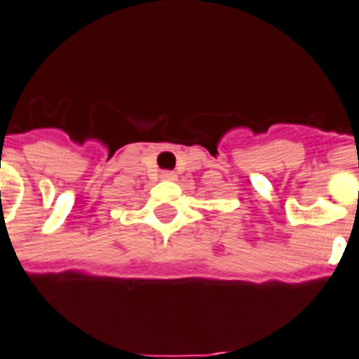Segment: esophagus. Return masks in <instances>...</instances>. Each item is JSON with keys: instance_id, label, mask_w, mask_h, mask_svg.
I'll use <instances>...</instances> for the list:
<instances>
[{"instance_id": "1", "label": "esophagus", "mask_w": 359, "mask_h": 359, "mask_svg": "<svg viewBox=\"0 0 359 359\" xmlns=\"http://www.w3.org/2000/svg\"><path fill=\"white\" fill-rule=\"evenodd\" d=\"M161 180H168V182H171V180H177V175H175L173 171H163V173H161Z\"/></svg>"}]
</instances>
